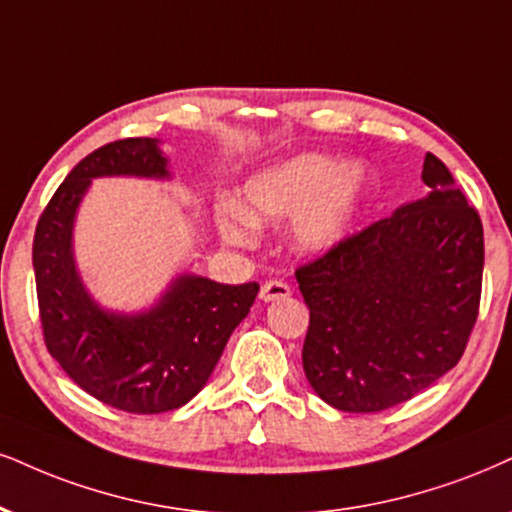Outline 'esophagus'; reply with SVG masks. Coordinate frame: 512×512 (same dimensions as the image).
Masks as SVG:
<instances>
[{
    "label": "esophagus",
    "mask_w": 512,
    "mask_h": 512,
    "mask_svg": "<svg viewBox=\"0 0 512 512\" xmlns=\"http://www.w3.org/2000/svg\"><path fill=\"white\" fill-rule=\"evenodd\" d=\"M292 294V287L285 285V282L280 280H270L266 282V285L261 287V301H266V304H270V301H280V299H287V296Z\"/></svg>",
    "instance_id": "esophagus-1"
}]
</instances>
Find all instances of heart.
Returning <instances> with one entry per match:
<instances>
[{"mask_svg":"<svg viewBox=\"0 0 512 512\" xmlns=\"http://www.w3.org/2000/svg\"><path fill=\"white\" fill-rule=\"evenodd\" d=\"M361 163H339L325 154H296L258 170L244 182L237 204L218 208L216 225L227 242L251 244L256 225L292 220L294 244L327 254L346 242L368 199Z\"/></svg>","mask_w":512,"mask_h":512,"instance_id":"heart-1","label":"heart"}]
</instances>
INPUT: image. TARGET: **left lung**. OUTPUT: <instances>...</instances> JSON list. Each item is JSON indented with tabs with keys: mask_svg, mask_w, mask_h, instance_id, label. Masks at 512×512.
Segmentation results:
<instances>
[{
	"mask_svg": "<svg viewBox=\"0 0 512 512\" xmlns=\"http://www.w3.org/2000/svg\"><path fill=\"white\" fill-rule=\"evenodd\" d=\"M422 182L425 197L296 270L311 311L304 372L337 410L413 399L460 361L477 320L482 220L434 154Z\"/></svg>",
	"mask_w": 512,
	"mask_h": 512,
	"instance_id": "8db88e82",
	"label": "left lung"
}]
</instances>
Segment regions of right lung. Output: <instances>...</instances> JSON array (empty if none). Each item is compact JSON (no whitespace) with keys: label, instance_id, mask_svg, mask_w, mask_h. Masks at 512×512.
<instances>
[{"label":"right lung","instance_id":"add662e5","mask_svg":"<svg viewBox=\"0 0 512 512\" xmlns=\"http://www.w3.org/2000/svg\"><path fill=\"white\" fill-rule=\"evenodd\" d=\"M97 178L170 180L173 173L159 140L130 137L92 151L61 182L33 242L44 344L66 375L106 406L166 413L208 382L258 285H220L180 273L149 308H104L82 282L73 246L78 208Z\"/></svg>","mask_w":512,"mask_h":512}]
</instances>
